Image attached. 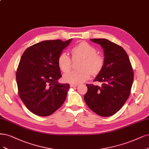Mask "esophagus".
Wrapping results in <instances>:
<instances>
[{
  "label": "esophagus",
  "instance_id": "esophagus-1",
  "mask_svg": "<svg viewBox=\"0 0 149 149\" xmlns=\"http://www.w3.org/2000/svg\"><path fill=\"white\" fill-rule=\"evenodd\" d=\"M78 86V84H70V87L71 88H74V87H77Z\"/></svg>",
  "mask_w": 149,
  "mask_h": 149
}]
</instances>
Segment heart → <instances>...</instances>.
Segmentation results:
<instances>
[{"label": "heart", "instance_id": "heart-1", "mask_svg": "<svg viewBox=\"0 0 149 149\" xmlns=\"http://www.w3.org/2000/svg\"><path fill=\"white\" fill-rule=\"evenodd\" d=\"M72 59H81L78 65L79 70L72 71L64 74L63 79L66 83L79 84L88 80L91 74H99L103 70L105 59L102 55L97 54V49L90 44L83 41L76 44L71 49ZM71 59L65 52L61 53L57 58L60 70L68 72L71 67Z\"/></svg>", "mask_w": 149, "mask_h": 149}]
</instances>
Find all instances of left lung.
<instances>
[{
    "label": "left lung",
    "mask_w": 149,
    "mask_h": 149,
    "mask_svg": "<svg viewBox=\"0 0 149 149\" xmlns=\"http://www.w3.org/2000/svg\"><path fill=\"white\" fill-rule=\"evenodd\" d=\"M103 48L105 64L94 81L101 87L87 84L84 97L89 109L101 116H110L119 111L131 94L134 72L129 57L122 47L105 39H91Z\"/></svg>",
    "instance_id": "left-lung-1"
}]
</instances>
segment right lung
<instances>
[{
  "label": "right lung",
  "mask_w": 149,
  "mask_h": 149,
  "mask_svg": "<svg viewBox=\"0 0 149 149\" xmlns=\"http://www.w3.org/2000/svg\"><path fill=\"white\" fill-rule=\"evenodd\" d=\"M71 40H44L23 54L16 73L18 95L33 113L49 116L64 103L70 84L58 83L61 74L57 58Z\"/></svg>",
  "instance_id": "right-lung-1"
}]
</instances>
